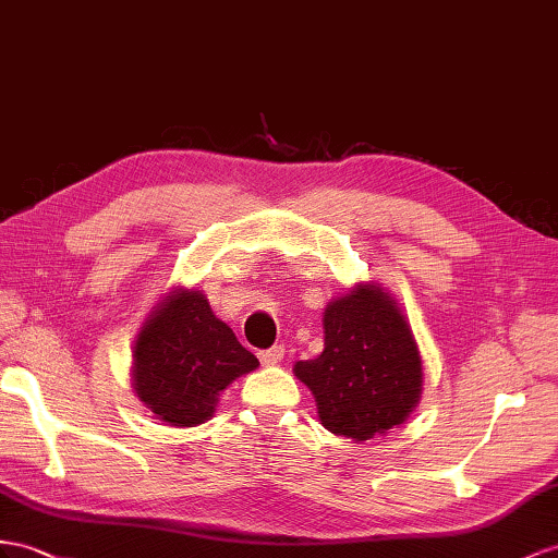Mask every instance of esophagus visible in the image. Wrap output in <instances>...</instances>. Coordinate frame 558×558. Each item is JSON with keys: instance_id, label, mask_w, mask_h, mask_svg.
I'll use <instances>...</instances> for the list:
<instances>
[{"instance_id": "esophagus-1", "label": "esophagus", "mask_w": 558, "mask_h": 558, "mask_svg": "<svg viewBox=\"0 0 558 558\" xmlns=\"http://www.w3.org/2000/svg\"><path fill=\"white\" fill-rule=\"evenodd\" d=\"M282 355H284V349L282 347H274V349H268V351H262L259 353V361H262V365L270 367V365H278L282 361Z\"/></svg>"}]
</instances>
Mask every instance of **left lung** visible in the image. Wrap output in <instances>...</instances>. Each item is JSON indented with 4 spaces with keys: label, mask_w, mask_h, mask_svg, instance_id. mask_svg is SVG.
<instances>
[{
    "label": "left lung",
    "mask_w": 558,
    "mask_h": 558,
    "mask_svg": "<svg viewBox=\"0 0 558 558\" xmlns=\"http://www.w3.org/2000/svg\"><path fill=\"white\" fill-rule=\"evenodd\" d=\"M325 344L299 361L294 377L316 398L320 424L355 442L387 436L422 398V355L396 296L377 282H355L323 313Z\"/></svg>",
    "instance_id": "obj_1"
}]
</instances>
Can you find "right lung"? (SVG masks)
<instances>
[{
	"label": "right lung",
	"instance_id": "1",
	"mask_svg": "<svg viewBox=\"0 0 558 558\" xmlns=\"http://www.w3.org/2000/svg\"><path fill=\"white\" fill-rule=\"evenodd\" d=\"M132 389L155 420L185 428L214 417L223 389L259 367L203 290L177 284L153 306L134 341Z\"/></svg>",
	"mask_w": 558,
	"mask_h": 558
}]
</instances>
